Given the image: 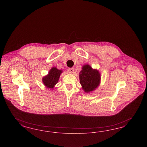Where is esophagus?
Listing matches in <instances>:
<instances>
[{"mask_svg":"<svg viewBox=\"0 0 147 147\" xmlns=\"http://www.w3.org/2000/svg\"><path fill=\"white\" fill-rule=\"evenodd\" d=\"M67 71H68V72L69 73H74V68H68V69H67Z\"/></svg>","mask_w":147,"mask_h":147,"instance_id":"34e87169","label":"esophagus"}]
</instances>
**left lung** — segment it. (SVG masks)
<instances>
[{"label":"left lung","mask_w":147,"mask_h":147,"mask_svg":"<svg viewBox=\"0 0 147 147\" xmlns=\"http://www.w3.org/2000/svg\"><path fill=\"white\" fill-rule=\"evenodd\" d=\"M101 74L96 69H93L88 64H85L79 73L80 83L86 93L96 90L101 83Z\"/></svg>","instance_id":"1"}]
</instances>
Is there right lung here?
<instances>
[{
	"label": "right lung",
	"instance_id": "obj_1",
	"mask_svg": "<svg viewBox=\"0 0 147 147\" xmlns=\"http://www.w3.org/2000/svg\"><path fill=\"white\" fill-rule=\"evenodd\" d=\"M62 71V70L59 69L57 67H52L49 70V74L42 78V81L45 86L53 90L55 85L58 83Z\"/></svg>",
	"mask_w": 147,
	"mask_h": 147
}]
</instances>
